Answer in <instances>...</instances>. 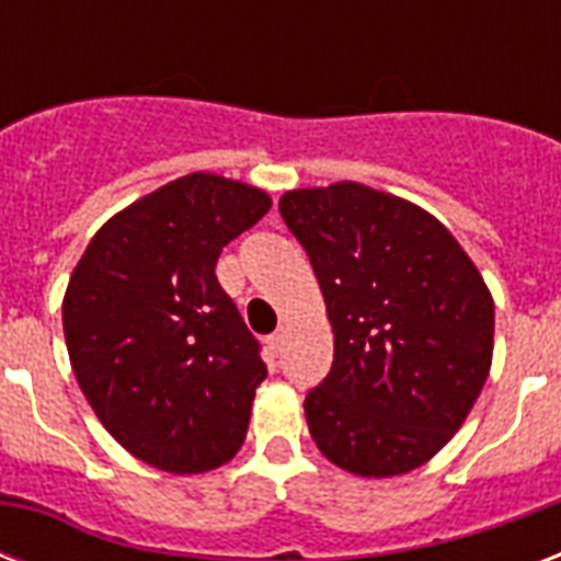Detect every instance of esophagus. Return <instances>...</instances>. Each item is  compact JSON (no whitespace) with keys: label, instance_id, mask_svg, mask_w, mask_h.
Returning <instances> with one entry per match:
<instances>
[{"label":"esophagus","instance_id":"obj_1","mask_svg":"<svg viewBox=\"0 0 561 561\" xmlns=\"http://www.w3.org/2000/svg\"><path fill=\"white\" fill-rule=\"evenodd\" d=\"M282 343H285V332H282V329H279V332H273L271 337H267V346H271L273 355H279Z\"/></svg>","mask_w":561,"mask_h":561}]
</instances>
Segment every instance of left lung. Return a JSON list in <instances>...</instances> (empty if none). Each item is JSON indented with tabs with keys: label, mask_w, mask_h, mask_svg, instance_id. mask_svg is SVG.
Listing matches in <instances>:
<instances>
[{
	"label": "left lung",
	"mask_w": 561,
	"mask_h": 561,
	"mask_svg": "<svg viewBox=\"0 0 561 561\" xmlns=\"http://www.w3.org/2000/svg\"><path fill=\"white\" fill-rule=\"evenodd\" d=\"M279 211L306 247L334 332L306 396L317 448L360 478L427 462L474 408L495 302L457 238L416 203L360 183L294 188Z\"/></svg>",
	"instance_id": "8db88e82"
}]
</instances>
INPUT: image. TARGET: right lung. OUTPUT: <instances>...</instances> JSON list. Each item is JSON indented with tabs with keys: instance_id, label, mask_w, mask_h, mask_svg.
<instances>
[{
	"instance_id": "obj_1",
	"label": "right lung",
	"mask_w": 561,
	"mask_h": 561,
	"mask_svg": "<svg viewBox=\"0 0 561 561\" xmlns=\"http://www.w3.org/2000/svg\"><path fill=\"white\" fill-rule=\"evenodd\" d=\"M267 209L262 188L197 171L113 215L75 264V378L113 439L153 469L201 474L244 443L267 367L215 264Z\"/></svg>"
}]
</instances>
